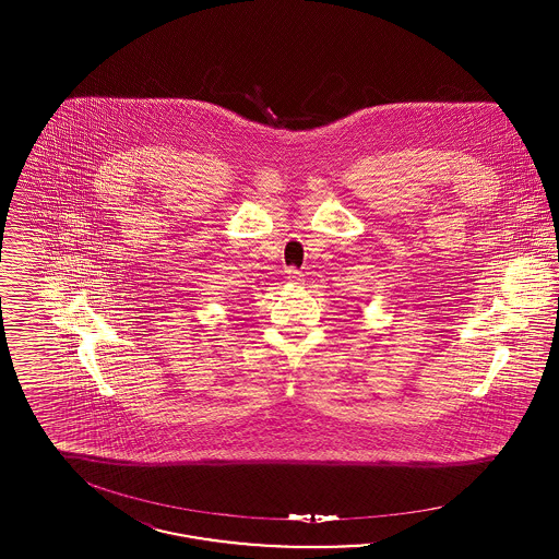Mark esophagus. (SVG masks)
I'll list each match as a JSON object with an SVG mask.
<instances>
[{"label":"esophagus","mask_w":559,"mask_h":559,"mask_svg":"<svg viewBox=\"0 0 559 559\" xmlns=\"http://www.w3.org/2000/svg\"><path fill=\"white\" fill-rule=\"evenodd\" d=\"M287 278L292 281V283H295V285H299L301 281H304V276H301V272L299 270H287Z\"/></svg>","instance_id":"esophagus-1"}]
</instances>
